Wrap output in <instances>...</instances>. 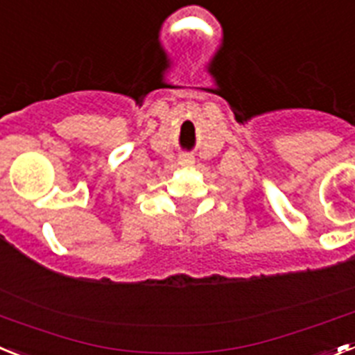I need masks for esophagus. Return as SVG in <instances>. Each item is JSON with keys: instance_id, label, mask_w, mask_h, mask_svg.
<instances>
[{"instance_id": "esophagus-1", "label": "esophagus", "mask_w": 355, "mask_h": 355, "mask_svg": "<svg viewBox=\"0 0 355 355\" xmlns=\"http://www.w3.org/2000/svg\"><path fill=\"white\" fill-rule=\"evenodd\" d=\"M178 164L184 166V168H189V166L195 164V157L191 155V153H182V155L178 157Z\"/></svg>"}]
</instances>
